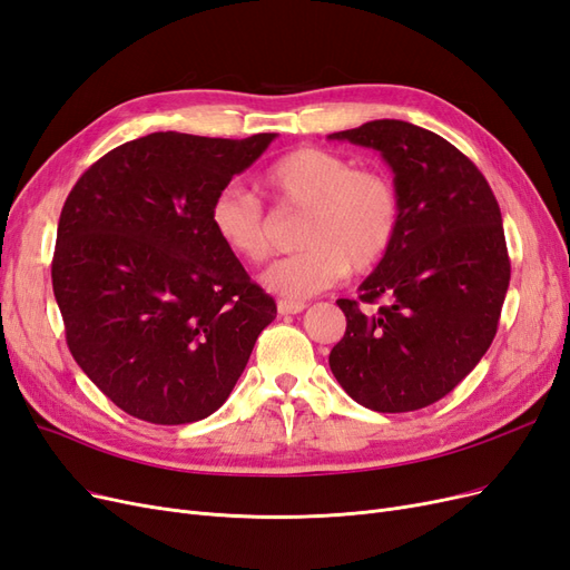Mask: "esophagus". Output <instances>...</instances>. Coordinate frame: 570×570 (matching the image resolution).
Instances as JSON below:
<instances>
[{
  "mask_svg": "<svg viewBox=\"0 0 570 570\" xmlns=\"http://www.w3.org/2000/svg\"><path fill=\"white\" fill-rule=\"evenodd\" d=\"M279 315H298V312L305 309V303H296V301H279L277 303Z\"/></svg>",
  "mask_w": 570,
  "mask_h": 570,
  "instance_id": "obj_1",
  "label": "esophagus"
}]
</instances>
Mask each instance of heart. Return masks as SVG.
Returning <instances> with one entry per match:
<instances>
[{
    "mask_svg": "<svg viewBox=\"0 0 570 570\" xmlns=\"http://www.w3.org/2000/svg\"><path fill=\"white\" fill-rule=\"evenodd\" d=\"M261 189L279 206L305 210L298 229L303 250L272 263L263 284L288 301H305L355 272L374 269L400 229V194L389 175L357 170L341 154L301 146L261 175ZM217 242L234 258L263 263L269 255V223L250 191L227 187L208 210Z\"/></svg>",
    "mask_w": 570,
    "mask_h": 570,
    "instance_id": "obj_1",
    "label": "heart"
}]
</instances>
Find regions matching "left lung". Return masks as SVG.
<instances>
[{
	"mask_svg": "<svg viewBox=\"0 0 570 570\" xmlns=\"http://www.w3.org/2000/svg\"><path fill=\"white\" fill-rule=\"evenodd\" d=\"M328 139L379 151L402 204L389 255L360 284L357 301H336L347 326L328 366L366 410L429 407L498 334L511 277L498 198L456 146L412 122L372 120Z\"/></svg>",
	"mask_w": 570,
	"mask_h": 570,
	"instance_id": "obj_1",
	"label": "left lung"
}]
</instances>
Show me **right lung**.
Instances as JSON below:
<instances>
[{"label":"right lung","instance_id":"add662e5","mask_svg":"<svg viewBox=\"0 0 570 570\" xmlns=\"http://www.w3.org/2000/svg\"><path fill=\"white\" fill-rule=\"evenodd\" d=\"M274 132H154L68 194L51 263L66 343L122 412L177 426L225 405L277 303L213 234L208 210Z\"/></svg>","mask_w":570,"mask_h":570}]
</instances>
